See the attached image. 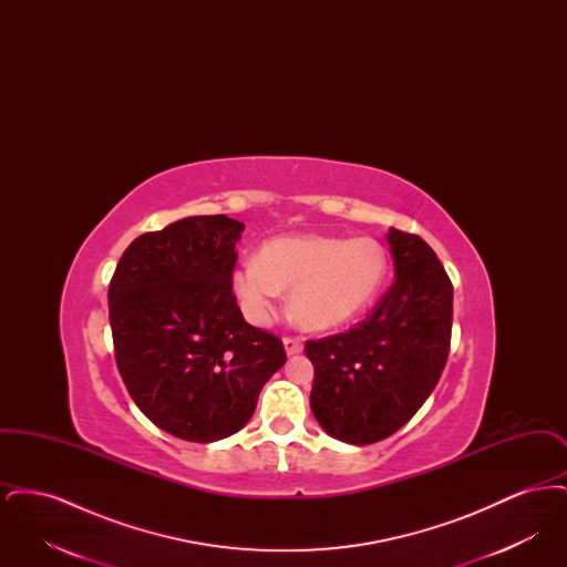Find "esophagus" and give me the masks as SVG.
<instances>
[{"label": "esophagus", "instance_id": "esophagus-1", "mask_svg": "<svg viewBox=\"0 0 567 567\" xmlns=\"http://www.w3.org/2000/svg\"><path fill=\"white\" fill-rule=\"evenodd\" d=\"M282 344H285V351L287 354H297V352H301L303 349V342L296 338V336H285L282 338Z\"/></svg>", "mask_w": 567, "mask_h": 567}]
</instances>
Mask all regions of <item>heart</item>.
Segmentation results:
<instances>
[{
	"label": "heart",
	"instance_id": "obj_1",
	"mask_svg": "<svg viewBox=\"0 0 567 567\" xmlns=\"http://www.w3.org/2000/svg\"><path fill=\"white\" fill-rule=\"evenodd\" d=\"M386 268V250L374 238L285 236L264 244L259 257L243 259L231 287L250 323H268L282 289H291L289 310L297 323L331 329L377 297Z\"/></svg>",
	"mask_w": 567,
	"mask_h": 567
}]
</instances>
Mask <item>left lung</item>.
Returning <instances> with one entry per match:
<instances>
[{
  "label": "left lung",
  "mask_w": 567,
  "mask_h": 567,
  "mask_svg": "<svg viewBox=\"0 0 567 567\" xmlns=\"http://www.w3.org/2000/svg\"><path fill=\"white\" fill-rule=\"evenodd\" d=\"M395 280L349 331L308 340L310 408L324 432L374 444L404 427L432 395L451 351L453 282L432 246L391 229Z\"/></svg>",
  "instance_id": "left-lung-1"
}]
</instances>
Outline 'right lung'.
Instances as JSON below:
<instances>
[{"instance_id":"1","label":"right lung","mask_w":567,"mask_h":567,"mask_svg":"<svg viewBox=\"0 0 567 567\" xmlns=\"http://www.w3.org/2000/svg\"><path fill=\"white\" fill-rule=\"evenodd\" d=\"M244 225L189 216L135 238L110 280L114 359L135 405L163 432L216 442L240 432L287 352L244 321L231 276Z\"/></svg>"}]
</instances>
